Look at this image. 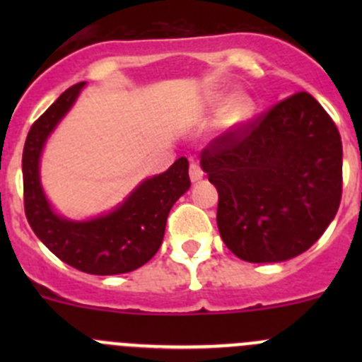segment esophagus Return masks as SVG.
I'll return each instance as SVG.
<instances>
[{"instance_id":"34e87169","label":"esophagus","mask_w":362,"mask_h":362,"mask_svg":"<svg viewBox=\"0 0 362 362\" xmlns=\"http://www.w3.org/2000/svg\"><path fill=\"white\" fill-rule=\"evenodd\" d=\"M203 170L198 163H191L189 166V177H191V182H199L203 178Z\"/></svg>"}]
</instances>
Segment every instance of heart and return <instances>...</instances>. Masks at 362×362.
Instances as JSON below:
<instances>
[{
    "instance_id": "heart-1",
    "label": "heart",
    "mask_w": 362,
    "mask_h": 362,
    "mask_svg": "<svg viewBox=\"0 0 362 362\" xmlns=\"http://www.w3.org/2000/svg\"><path fill=\"white\" fill-rule=\"evenodd\" d=\"M255 101L249 94H238L226 107L224 119L228 126H243L254 117Z\"/></svg>"
}]
</instances>
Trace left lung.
Wrapping results in <instances>:
<instances>
[{
    "mask_svg": "<svg viewBox=\"0 0 362 362\" xmlns=\"http://www.w3.org/2000/svg\"><path fill=\"white\" fill-rule=\"evenodd\" d=\"M341 138L308 93H296L202 152L218 192L226 247L247 262H280L308 250L341 202Z\"/></svg>",
    "mask_w": 362,
    "mask_h": 362,
    "instance_id": "left-lung-1",
    "label": "left lung"
}]
</instances>
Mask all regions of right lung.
Returning <instances> with one entry per match:
<instances>
[{
    "instance_id": "right-lung-1",
    "label": "right lung",
    "mask_w": 362,
    "mask_h": 362,
    "mask_svg": "<svg viewBox=\"0 0 362 362\" xmlns=\"http://www.w3.org/2000/svg\"><path fill=\"white\" fill-rule=\"evenodd\" d=\"M83 86L64 90L29 129L23 152L24 210L35 235L61 261L90 275H120L144 266L159 250L171 206L191 187L189 160L178 158L164 173L145 178L108 214L89 221L61 217L43 192L40 158Z\"/></svg>"
}]
</instances>
